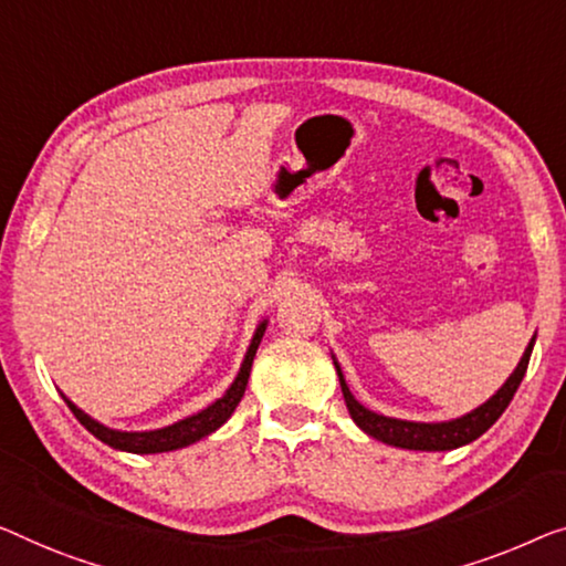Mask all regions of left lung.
<instances>
[{
    "instance_id": "obj_1",
    "label": "left lung",
    "mask_w": 566,
    "mask_h": 566,
    "mask_svg": "<svg viewBox=\"0 0 566 566\" xmlns=\"http://www.w3.org/2000/svg\"><path fill=\"white\" fill-rule=\"evenodd\" d=\"M536 335L531 337L524 356H521L518 366L513 368V374L505 378V384L495 391L491 399L480 403V407L470 409L468 415L454 417V419H444V421H411V419H396V417H386L378 415V411L368 409L360 403L353 391L345 384L343 368L337 364V358L333 356V366L337 370V378H340V389H343V399L345 407H348L350 419L364 429L368 437H374L378 442H386L391 447H401V450H419V452H444V450H458L462 444H470L472 440H478L480 434L488 432L499 417L509 409V403L513 399V394L524 381L528 360H531V350H534Z\"/></svg>"
}]
</instances>
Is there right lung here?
Wrapping results in <instances>:
<instances>
[{
  "mask_svg": "<svg viewBox=\"0 0 566 566\" xmlns=\"http://www.w3.org/2000/svg\"><path fill=\"white\" fill-rule=\"evenodd\" d=\"M266 325H269L266 317L259 319L256 331H254V335H251L249 348H247V353H243L239 374H235V378L231 381L229 389L223 391L221 399L210 401L206 409H200V411H196V415H190L185 419H177L167 427L145 429V432H126V429H112V427L101 424V421L94 419L91 415H86V411H83L81 407H75V403L67 399L63 391H61V396H63V401L67 403V409L73 411V417L78 419L81 424L96 437V440H101L108 447H114V450L132 452V454H157V452L182 450V447H190V444L200 442L202 437L213 434L216 429H221L226 421L231 419L235 407H239L243 391H247L251 364H254V356L259 350L261 337H264V333H266Z\"/></svg>",
  "mask_w": 566,
  "mask_h": 566,
  "instance_id": "1",
  "label": "right lung"
}]
</instances>
